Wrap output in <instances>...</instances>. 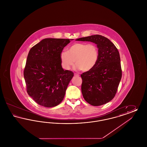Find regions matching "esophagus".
Returning <instances> with one entry per match:
<instances>
[{
    "instance_id": "esophagus-1",
    "label": "esophagus",
    "mask_w": 147,
    "mask_h": 147,
    "mask_svg": "<svg viewBox=\"0 0 147 147\" xmlns=\"http://www.w3.org/2000/svg\"><path fill=\"white\" fill-rule=\"evenodd\" d=\"M74 74L75 76H77V77H79V75L78 73H74Z\"/></svg>"
}]
</instances>
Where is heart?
Here are the masks:
<instances>
[{
    "instance_id": "heart-1",
    "label": "heart",
    "mask_w": 147,
    "mask_h": 147,
    "mask_svg": "<svg viewBox=\"0 0 147 147\" xmlns=\"http://www.w3.org/2000/svg\"><path fill=\"white\" fill-rule=\"evenodd\" d=\"M98 56V49L96 45L78 42L70 46L68 52L62 51L60 59L62 66L65 70H69L75 62L76 69L88 71L96 65Z\"/></svg>"
}]
</instances>
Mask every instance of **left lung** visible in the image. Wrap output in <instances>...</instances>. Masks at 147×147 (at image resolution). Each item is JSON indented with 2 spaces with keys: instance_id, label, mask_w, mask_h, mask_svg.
<instances>
[{
  "instance_id": "1",
  "label": "left lung",
  "mask_w": 147,
  "mask_h": 147,
  "mask_svg": "<svg viewBox=\"0 0 147 147\" xmlns=\"http://www.w3.org/2000/svg\"><path fill=\"white\" fill-rule=\"evenodd\" d=\"M97 45L98 59L95 67L81 74L82 92L85 100L97 106L104 105L115 97L122 77L119 51L107 38L91 35L76 40Z\"/></svg>"
}]
</instances>
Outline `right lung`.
Returning <instances> with one entry per match:
<instances>
[{
	"label": "right lung",
	"instance_id": "1",
	"mask_svg": "<svg viewBox=\"0 0 147 147\" xmlns=\"http://www.w3.org/2000/svg\"><path fill=\"white\" fill-rule=\"evenodd\" d=\"M70 42L69 39L45 38L28 52L24 70L26 90L41 106L54 107L64 98L74 73L64 70L60 54Z\"/></svg>",
	"mask_w": 147,
	"mask_h": 147
}]
</instances>
